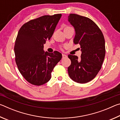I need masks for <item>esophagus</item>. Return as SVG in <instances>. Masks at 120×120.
I'll return each instance as SVG.
<instances>
[{
	"mask_svg": "<svg viewBox=\"0 0 120 120\" xmlns=\"http://www.w3.org/2000/svg\"><path fill=\"white\" fill-rule=\"evenodd\" d=\"M66 58H67V56L66 55V54H62V59H64Z\"/></svg>",
	"mask_w": 120,
	"mask_h": 120,
	"instance_id": "34e87169",
	"label": "esophagus"
}]
</instances>
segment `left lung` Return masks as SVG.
Here are the masks:
<instances>
[{
    "label": "left lung",
    "instance_id": "obj_1",
    "mask_svg": "<svg viewBox=\"0 0 120 120\" xmlns=\"http://www.w3.org/2000/svg\"><path fill=\"white\" fill-rule=\"evenodd\" d=\"M68 22L75 30L74 43L80 44L82 54L68 55L71 64L68 68L70 78L80 84L93 79L101 69L105 55L104 36L92 20L84 16L71 14Z\"/></svg>",
    "mask_w": 120,
    "mask_h": 120
}]
</instances>
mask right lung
<instances>
[{
	"mask_svg": "<svg viewBox=\"0 0 120 120\" xmlns=\"http://www.w3.org/2000/svg\"><path fill=\"white\" fill-rule=\"evenodd\" d=\"M61 16H43L24 24L19 30L14 46L15 61L20 73L32 85L40 86L48 82L54 67L61 59L59 52L49 53L43 49Z\"/></svg>",
	"mask_w": 120,
	"mask_h": 120,
	"instance_id": "obj_1",
	"label": "right lung"
}]
</instances>
